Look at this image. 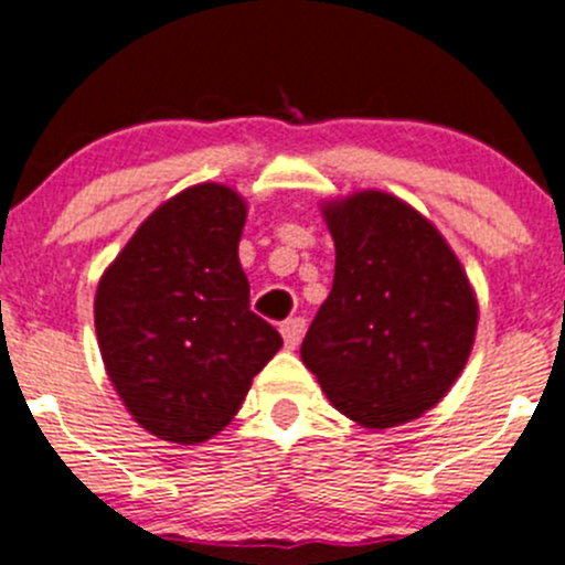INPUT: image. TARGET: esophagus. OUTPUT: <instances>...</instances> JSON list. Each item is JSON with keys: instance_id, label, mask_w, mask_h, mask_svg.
<instances>
[{"instance_id": "obj_1", "label": "esophagus", "mask_w": 565, "mask_h": 565, "mask_svg": "<svg viewBox=\"0 0 565 565\" xmlns=\"http://www.w3.org/2000/svg\"><path fill=\"white\" fill-rule=\"evenodd\" d=\"M285 349H296L301 343V334H305V318H288L280 327Z\"/></svg>"}]
</instances>
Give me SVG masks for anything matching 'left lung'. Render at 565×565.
<instances>
[{"label": "left lung", "mask_w": 565, "mask_h": 565, "mask_svg": "<svg viewBox=\"0 0 565 565\" xmlns=\"http://www.w3.org/2000/svg\"><path fill=\"white\" fill-rule=\"evenodd\" d=\"M334 242V280L301 362L329 404L362 428L417 420L465 371L478 299L431 220L379 189L321 205Z\"/></svg>", "instance_id": "obj_1"}]
</instances>
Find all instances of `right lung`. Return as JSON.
Returning <instances> with one entry per match:
<instances>
[{"mask_svg":"<svg viewBox=\"0 0 565 565\" xmlns=\"http://www.w3.org/2000/svg\"><path fill=\"white\" fill-rule=\"evenodd\" d=\"M247 200L198 183L137 227L95 290L106 376L153 437L198 445L242 409L282 338L249 310L238 264Z\"/></svg>","mask_w":565,"mask_h":565,"instance_id":"right-lung-1","label":"right lung"}]
</instances>
